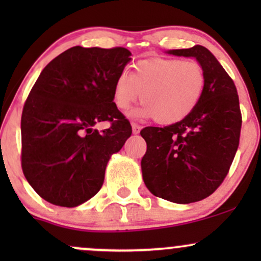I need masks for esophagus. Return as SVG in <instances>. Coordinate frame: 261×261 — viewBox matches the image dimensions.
Here are the masks:
<instances>
[{
	"mask_svg": "<svg viewBox=\"0 0 261 261\" xmlns=\"http://www.w3.org/2000/svg\"><path fill=\"white\" fill-rule=\"evenodd\" d=\"M133 133L134 134H139L140 133V130H141V126L139 124H136V122H133Z\"/></svg>",
	"mask_w": 261,
	"mask_h": 261,
	"instance_id": "1",
	"label": "esophagus"
}]
</instances>
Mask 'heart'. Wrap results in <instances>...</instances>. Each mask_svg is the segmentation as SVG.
Instances as JSON below:
<instances>
[{
    "mask_svg": "<svg viewBox=\"0 0 261 261\" xmlns=\"http://www.w3.org/2000/svg\"><path fill=\"white\" fill-rule=\"evenodd\" d=\"M205 88L206 73L199 62L145 59L134 65L130 74H119L113 100L119 110L125 112L141 97V116L153 118L160 125H173L195 110Z\"/></svg>",
    "mask_w": 261,
    "mask_h": 261,
    "instance_id": "obj_1",
    "label": "heart"
}]
</instances>
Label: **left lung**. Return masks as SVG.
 Masks as SVG:
<instances>
[{
    "instance_id": "left-lung-1",
    "label": "left lung",
    "mask_w": 261,
    "mask_h": 261,
    "mask_svg": "<svg viewBox=\"0 0 261 261\" xmlns=\"http://www.w3.org/2000/svg\"><path fill=\"white\" fill-rule=\"evenodd\" d=\"M169 54L196 58L205 70L206 88L184 120L141 130L147 143L141 168L154 196L190 203L215 193L228 174L239 146L242 113L234 82L205 46Z\"/></svg>"
}]
</instances>
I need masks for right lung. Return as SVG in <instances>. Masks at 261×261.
<instances>
[{
  "instance_id": "obj_1",
  "label": "right lung",
  "mask_w": 261,
  "mask_h": 261,
  "mask_svg": "<svg viewBox=\"0 0 261 261\" xmlns=\"http://www.w3.org/2000/svg\"><path fill=\"white\" fill-rule=\"evenodd\" d=\"M131 53L73 46L49 62L23 107V174L47 202L74 207L100 190L110 155L133 127L113 101L114 83ZM111 126L98 132L97 122Z\"/></svg>"
}]
</instances>
